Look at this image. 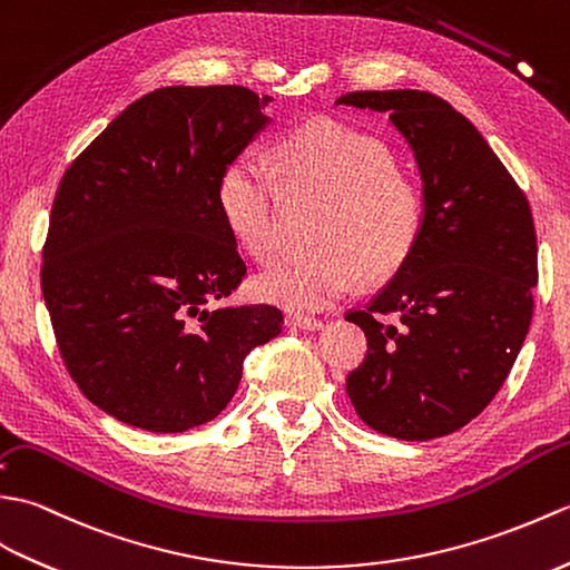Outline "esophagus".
Listing matches in <instances>:
<instances>
[{"mask_svg":"<svg viewBox=\"0 0 570 570\" xmlns=\"http://www.w3.org/2000/svg\"><path fill=\"white\" fill-rule=\"evenodd\" d=\"M287 326H295V328H305V332H314V328H322L324 322L322 320H314V317H287L285 320Z\"/></svg>","mask_w":570,"mask_h":570,"instance_id":"esophagus-1","label":"esophagus"}]
</instances>
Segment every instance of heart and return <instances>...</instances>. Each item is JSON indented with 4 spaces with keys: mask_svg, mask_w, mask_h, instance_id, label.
I'll list each match as a JSON object with an SVG mask.
<instances>
[{
    "mask_svg": "<svg viewBox=\"0 0 570 570\" xmlns=\"http://www.w3.org/2000/svg\"><path fill=\"white\" fill-rule=\"evenodd\" d=\"M283 187L293 197H317L324 207L312 244L256 281L265 302L289 312H320L351 293L358 275H395L420 246L426 195L392 148L338 119H314L289 129L275 146V170L238 156L219 178V209L234 238L261 263L283 248Z\"/></svg>",
    "mask_w": 570,
    "mask_h": 570,
    "instance_id": "1",
    "label": "heart"
}]
</instances>
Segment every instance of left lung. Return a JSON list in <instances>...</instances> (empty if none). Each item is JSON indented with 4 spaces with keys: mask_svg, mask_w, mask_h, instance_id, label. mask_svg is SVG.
I'll return each instance as SVG.
<instances>
[{
    "mask_svg": "<svg viewBox=\"0 0 570 570\" xmlns=\"http://www.w3.org/2000/svg\"><path fill=\"white\" fill-rule=\"evenodd\" d=\"M336 105L387 111L426 195L420 246L368 305L346 312L368 338L346 392L375 432L446 436L498 395L532 324V207L475 126L441 97L365 90Z\"/></svg>",
    "mask_w": 570,
    "mask_h": 570,
    "instance_id": "1",
    "label": "left lung"
}]
</instances>
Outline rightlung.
Segmentation results:
<instances>
[{"mask_svg": "<svg viewBox=\"0 0 570 570\" xmlns=\"http://www.w3.org/2000/svg\"><path fill=\"white\" fill-rule=\"evenodd\" d=\"M242 85L160 87L75 158L50 209L41 289L82 395L129 426L214 420L283 312L219 307L246 277L219 178L268 117Z\"/></svg>", "mask_w": 570, "mask_h": 570, "instance_id": "add662e5", "label": "right lung"}]
</instances>
